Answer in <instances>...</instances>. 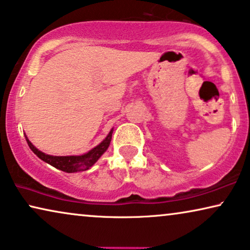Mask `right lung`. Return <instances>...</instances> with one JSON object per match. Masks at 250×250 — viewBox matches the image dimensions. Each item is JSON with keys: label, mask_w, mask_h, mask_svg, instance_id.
Returning <instances> with one entry per match:
<instances>
[{"label": "right lung", "mask_w": 250, "mask_h": 250, "mask_svg": "<svg viewBox=\"0 0 250 250\" xmlns=\"http://www.w3.org/2000/svg\"><path fill=\"white\" fill-rule=\"evenodd\" d=\"M112 131H114V129H111V131L109 132L107 138H105L100 145L90 150L87 153H84V155L82 156H50L42 151H40L39 149H36L35 146H33V143L27 139V136H26V141L28 143L30 150H32V151L35 153L40 159H42L43 162L50 164L51 166L56 167V168L66 173L83 172V170H87L88 168H91V167L98 162V159L104 155L105 150L108 149V146L110 145V141H111Z\"/></svg>", "instance_id": "add662e5"}]
</instances>
